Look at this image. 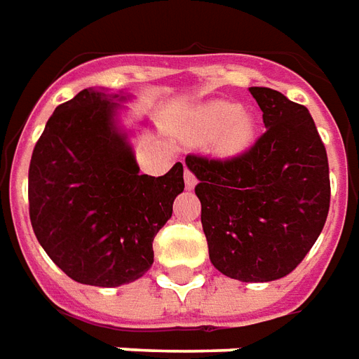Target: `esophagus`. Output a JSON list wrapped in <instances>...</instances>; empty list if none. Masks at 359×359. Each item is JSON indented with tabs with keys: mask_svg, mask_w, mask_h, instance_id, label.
<instances>
[{
	"mask_svg": "<svg viewBox=\"0 0 359 359\" xmlns=\"http://www.w3.org/2000/svg\"><path fill=\"white\" fill-rule=\"evenodd\" d=\"M184 180H185V187H187V189H194L195 185H197V177H195L194 172H189V170H185Z\"/></svg>",
	"mask_w": 359,
	"mask_h": 359,
	"instance_id": "esophagus-1",
	"label": "esophagus"
}]
</instances>
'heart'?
Returning <instances> with one entry per match:
<instances>
[{"label":"heart","instance_id":"obj_1","mask_svg":"<svg viewBox=\"0 0 359 359\" xmlns=\"http://www.w3.org/2000/svg\"><path fill=\"white\" fill-rule=\"evenodd\" d=\"M195 128L201 135H215L212 148L219 156H238L256 137L254 117L231 101H211L194 115Z\"/></svg>","mask_w":359,"mask_h":359}]
</instances>
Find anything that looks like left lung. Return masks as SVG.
Masks as SVG:
<instances>
[{"instance_id": "left-lung-1", "label": "left lung", "mask_w": 359, "mask_h": 359, "mask_svg": "<svg viewBox=\"0 0 359 359\" xmlns=\"http://www.w3.org/2000/svg\"><path fill=\"white\" fill-rule=\"evenodd\" d=\"M266 133L242 156H187L199 180L209 258L226 278L262 283L285 278L307 256L330 207L328 158L305 105L269 88H250Z\"/></svg>"}]
</instances>
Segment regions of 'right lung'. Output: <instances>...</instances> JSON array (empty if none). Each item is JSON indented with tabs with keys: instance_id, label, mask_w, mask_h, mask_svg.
Returning <instances> with one entry per match:
<instances>
[{
	"instance_id": "add662e5",
	"label": "right lung",
	"mask_w": 359,
	"mask_h": 359,
	"mask_svg": "<svg viewBox=\"0 0 359 359\" xmlns=\"http://www.w3.org/2000/svg\"><path fill=\"white\" fill-rule=\"evenodd\" d=\"M130 93L81 90L54 109L29 165V215L44 252L78 283L118 287L154 262L152 242L184 191L182 162L160 177L140 174Z\"/></svg>"
}]
</instances>
